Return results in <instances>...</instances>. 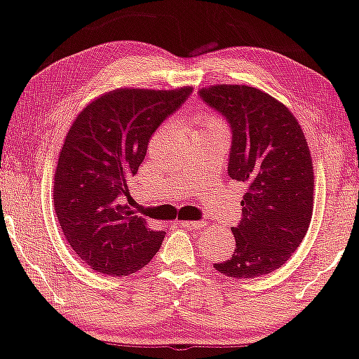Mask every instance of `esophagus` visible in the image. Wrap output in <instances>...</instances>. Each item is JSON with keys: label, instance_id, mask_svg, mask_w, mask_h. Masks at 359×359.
I'll use <instances>...</instances> for the list:
<instances>
[{"label": "esophagus", "instance_id": "obj_1", "mask_svg": "<svg viewBox=\"0 0 359 359\" xmlns=\"http://www.w3.org/2000/svg\"><path fill=\"white\" fill-rule=\"evenodd\" d=\"M181 223H183V226L192 228V230H201V228H204L207 225L205 222H181Z\"/></svg>", "mask_w": 359, "mask_h": 359}]
</instances>
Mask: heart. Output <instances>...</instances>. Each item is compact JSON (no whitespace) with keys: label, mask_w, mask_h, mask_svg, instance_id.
I'll list each match as a JSON object with an SVG mask.
<instances>
[{"label":"heart","mask_w":359,"mask_h":359,"mask_svg":"<svg viewBox=\"0 0 359 359\" xmlns=\"http://www.w3.org/2000/svg\"><path fill=\"white\" fill-rule=\"evenodd\" d=\"M202 124H204V128L207 126H218V124H222L220 121L215 116H205L204 119H202Z\"/></svg>","instance_id":"b5f03b06"}]
</instances>
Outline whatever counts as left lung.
<instances>
[{"instance_id": "left-lung-1", "label": "left lung", "mask_w": 359, "mask_h": 359, "mask_svg": "<svg viewBox=\"0 0 359 359\" xmlns=\"http://www.w3.org/2000/svg\"><path fill=\"white\" fill-rule=\"evenodd\" d=\"M199 95L231 128L228 175L244 184L235 251L215 270L233 278L267 275L288 261L308 231L314 204L309 145L293 113L249 86L218 84Z\"/></svg>"}]
</instances>
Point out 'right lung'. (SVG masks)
Instances as JSON below:
<instances>
[{
    "label": "right lung",
    "instance_id": "right-lung-1",
    "mask_svg": "<svg viewBox=\"0 0 359 359\" xmlns=\"http://www.w3.org/2000/svg\"><path fill=\"white\" fill-rule=\"evenodd\" d=\"M191 92L188 86L110 90L90 102L67 131L55 171V212L72 251L95 272L128 277L162 246L165 233L150 230L124 197L149 139Z\"/></svg>",
    "mask_w": 359,
    "mask_h": 359
}]
</instances>
